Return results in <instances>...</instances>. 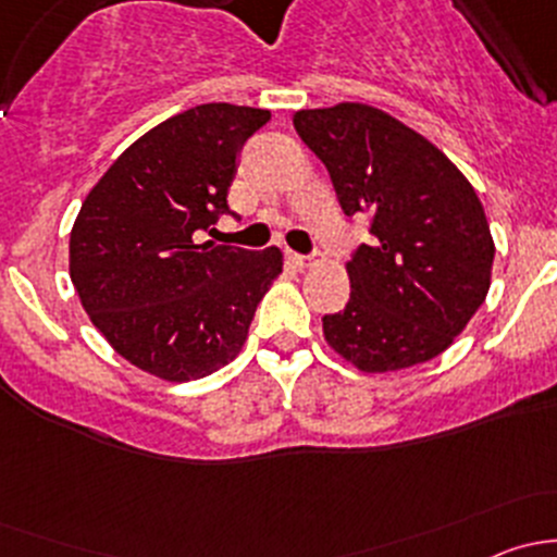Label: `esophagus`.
Wrapping results in <instances>:
<instances>
[{
    "instance_id": "obj_1",
    "label": "esophagus",
    "mask_w": 557,
    "mask_h": 557,
    "mask_svg": "<svg viewBox=\"0 0 557 557\" xmlns=\"http://www.w3.org/2000/svg\"><path fill=\"white\" fill-rule=\"evenodd\" d=\"M290 258H294L296 267H301V269H310L312 263L318 261V256H299V252H294V256H290Z\"/></svg>"
}]
</instances>
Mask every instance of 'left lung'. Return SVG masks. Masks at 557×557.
I'll list each match as a JSON object with an SVG mask.
<instances>
[{"label": "left lung", "mask_w": 557, "mask_h": 557, "mask_svg": "<svg viewBox=\"0 0 557 557\" xmlns=\"http://www.w3.org/2000/svg\"><path fill=\"white\" fill-rule=\"evenodd\" d=\"M294 126L345 215L372 221L347 261L350 299L323 318L336 356L367 374L431 361L491 290L496 245L476 190L434 143L372 104L299 110Z\"/></svg>", "instance_id": "obj_1"}]
</instances>
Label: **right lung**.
<instances>
[{
  "mask_svg": "<svg viewBox=\"0 0 557 557\" xmlns=\"http://www.w3.org/2000/svg\"><path fill=\"white\" fill-rule=\"evenodd\" d=\"M269 117L226 102L190 107L128 145L83 199L72 285L112 350L150 377L188 383L234 361L283 272L280 247L194 239L228 210L239 145Z\"/></svg>",
  "mask_w": 557,
  "mask_h": 557,
  "instance_id": "1",
  "label": "right lung"
}]
</instances>
